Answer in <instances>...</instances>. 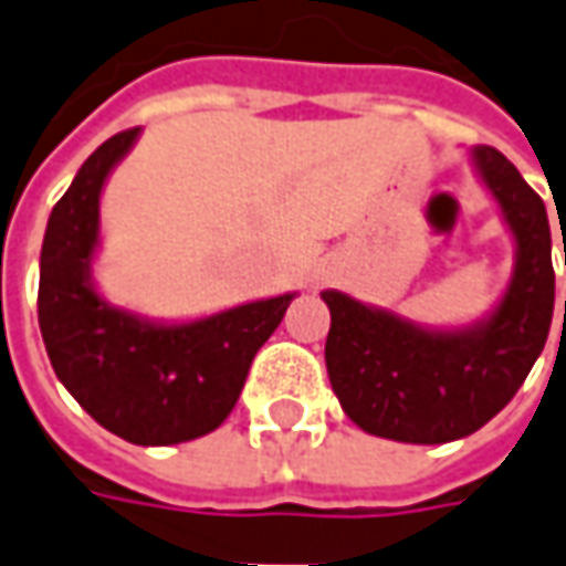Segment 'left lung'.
Returning a JSON list of instances; mask_svg holds the SVG:
<instances>
[{
  "instance_id": "1",
  "label": "left lung",
  "mask_w": 566,
  "mask_h": 566,
  "mask_svg": "<svg viewBox=\"0 0 566 566\" xmlns=\"http://www.w3.org/2000/svg\"><path fill=\"white\" fill-rule=\"evenodd\" d=\"M472 156L517 242L515 279L490 322L438 334L337 291L322 294L331 310V386L346 417L379 438L444 444L478 432L515 398L552 327L555 270L543 199L500 149L475 146Z\"/></svg>"
}]
</instances>
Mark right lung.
I'll use <instances>...</instances> for the list:
<instances>
[{
    "label": "right lung",
    "instance_id": "add662e5",
    "mask_svg": "<svg viewBox=\"0 0 566 566\" xmlns=\"http://www.w3.org/2000/svg\"><path fill=\"white\" fill-rule=\"evenodd\" d=\"M140 128L113 134L54 205L42 242L39 327L51 367L94 420L118 438L165 448L214 432L232 413L256 349L294 294L244 303L192 324H146L91 287L97 205Z\"/></svg>",
    "mask_w": 566,
    "mask_h": 566
}]
</instances>
